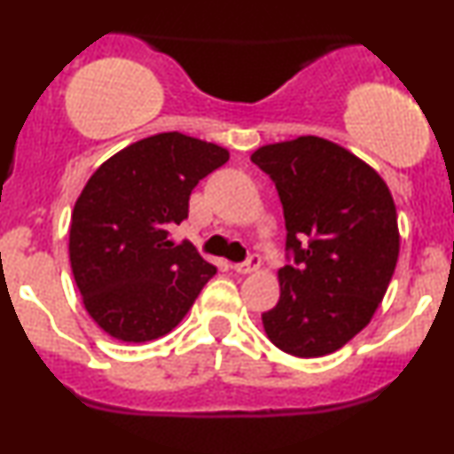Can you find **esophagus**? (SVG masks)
Returning <instances> with one entry per match:
<instances>
[{
  "label": "esophagus",
  "instance_id": "esophagus-1",
  "mask_svg": "<svg viewBox=\"0 0 454 454\" xmlns=\"http://www.w3.org/2000/svg\"><path fill=\"white\" fill-rule=\"evenodd\" d=\"M260 262H262V260H260L258 254H249L247 260L232 264V269L237 270V273H243L245 275V273H252V270H256L260 267Z\"/></svg>",
  "mask_w": 454,
  "mask_h": 454
}]
</instances>
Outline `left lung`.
Here are the masks:
<instances>
[{
  "mask_svg": "<svg viewBox=\"0 0 454 454\" xmlns=\"http://www.w3.org/2000/svg\"><path fill=\"white\" fill-rule=\"evenodd\" d=\"M252 161L286 220L288 264L278 305L262 314L267 337L301 358L340 350L369 325L397 267L393 196L372 166L317 137L260 147Z\"/></svg>",
  "mask_w": 454,
  "mask_h": 454,
  "instance_id": "1",
  "label": "left lung"
}]
</instances>
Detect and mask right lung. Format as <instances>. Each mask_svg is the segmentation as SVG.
<instances>
[{"instance_id": "1", "label": "right lung", "mask_w": 454, "mask_h": 454, "mask_svg": "<svg viewBox=\"0 0 454 454\" xmlns=\"http://www.w3.org/2000/svg\"><path fill=\"white\" fill-rule=\"evenodd\" d=\"M228 151L179 132L129 145L106 160L78 196L70 264L90 316L121 341H151L184 320L217 269L168 231L187 220L198 181Z\"/></svg>"}]
</instances>
